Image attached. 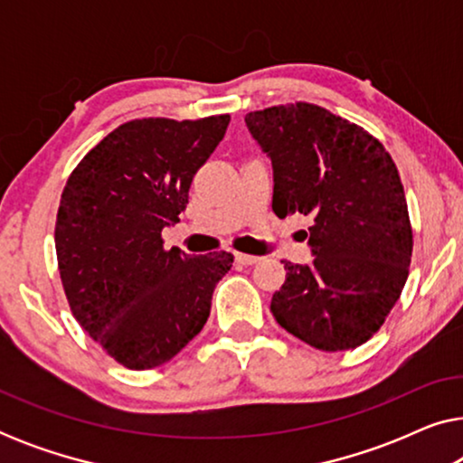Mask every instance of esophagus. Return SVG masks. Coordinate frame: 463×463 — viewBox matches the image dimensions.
Masks as SVG:
<instances>
[{
	"mask_svg": "<svg viewBox=\"0 0 463 463\" xmlns=\"http://www.w3.org/2000/svg\"><path fill=\"white\" fill-rule=\"evenodd\" d=\"M236 261L240 263V265H255L257 261H259V257H255V255H244V252H236Z\"/></svg>",
	"mask_w": 463,
	"mask_h": 463,
	"instance_id": "1",
	"label": "esophagus"
}]
</instances>
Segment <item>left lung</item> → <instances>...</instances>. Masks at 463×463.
<instances>
[{"label":"left lung","instance_id":"left-lung-1","mask_svg":"<svg viewBox=\"0 0 463 463\" xmlns=\"http://www.w3.org/2000/svg\"><path fill=\"white\" fill-rule=\"evenodd\" d=\"M246 126L271 157L274 213L314 219V261H284L271 314L316 350L363 345L401 297L413 252L394 160L358 124L303 100L250 111Z\"/></svg>","mask_w":463,"mask_h":463}]
</instances>
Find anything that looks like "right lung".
<instances>
[{
    "instance_id": "add662e5",
    "label": "right lung",
    "mask_w": 463,
    "mask_h": 463,
    "mask_svg": "<svg viewBox=\"0 0 463 463\" xmlns=\"http://www.w3.org/2000/svg\"><path fill=\"white\" fill-rule=\"evenodd\" d=\"M230 116L143 118L111 130L69 175L56 214L61 282L80 326L126 369L175 358L206 325L232 252L164 249Z\"/></svg>"
}]
</instances>
